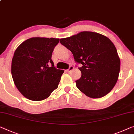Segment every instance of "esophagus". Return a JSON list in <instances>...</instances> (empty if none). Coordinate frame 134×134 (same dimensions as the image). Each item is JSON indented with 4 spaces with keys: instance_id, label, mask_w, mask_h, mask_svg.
<instances>
[{
    "instance_id": "34e87169",
    "label": "esophagus",
    "mask_w": 134,
    "mask_h": 134,
    "mask_svg": "<svg viewBox=\"0 0 134 134\" xmlns=\"http://www.w3.org/2000/svg\"><path fill=\"white\" fill-rule=\"evenodd\" d=\"M73 68H74V67H73V66H70L69 68V69L67 70V73H70V71L73 69Z\"/></svg>"
}]
</instances>
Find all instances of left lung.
Listing matches in <instances>:
<instances>
[{"label": "left lung", "mask_w": 134, "mask_h": 134, "mask_svg": "<svg viewBox=\"0 0 134 134\" xmlns=\"http://www.w3.org/2000/svg\"><path fill=\"white\" fill-rule=\"evenodd\" d=\"M61 44L73 53L82 75L76 81L81 92L91 98H100L112 90L118 80L120 60L108 38L93 32H81L60 39Z\"/></svg>", "instance_id": "left-lung-1"}]
</instances>
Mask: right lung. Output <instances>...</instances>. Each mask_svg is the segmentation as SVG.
<instances>
[{
    "instance_id": "1",
    "label": "right lung",
    "mask_w": 134,
    "mask_h": 134,
    "mask_svg": "<svg viewBox=\"0 0 134 134\" xmlns=\"http://www.w3.org/2000/svg\"><path fill=\"white\" fill-rule=\"evenodd\" d=\"M59 39L33 37L15 50L11 74L19 91L27 99L43 100L57 89L64 73L54 67L52 54Z\"/></svg>"
}]
</instances>
